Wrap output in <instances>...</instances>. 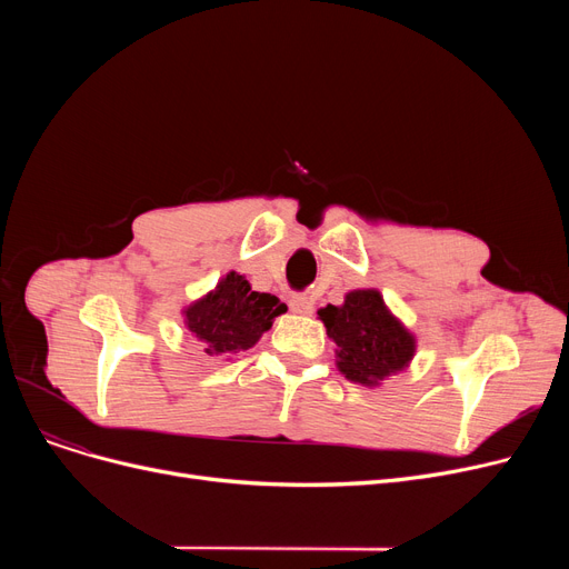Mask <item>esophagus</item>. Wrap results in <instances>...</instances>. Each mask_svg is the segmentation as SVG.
Returning <instances> with one entry per match:
<instances>
[{"mask_svg": "<svg viewBox=\"0 0 569 569\" xmlns=\"http://www.w3.org/2000/svg\"><path fill=\"white\" fill-rule=\"evenodd\" d=\"M290 309L300 316H309V313H313V302L305 295H295V297H290Z\"/></svg>", "mask_w": 569, "mask_h": 569, "instance_id": "34e87169", "label": "esophagus"}]
</instances>
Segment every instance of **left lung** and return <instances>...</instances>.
Returning <instances> with one entry per match:
<instances>
[{
    "label": "left lung",
    "instance_id": "8db88e82",
    "mask_svg": "<svg viewBox=\"0 0 569 569\" xmlns=\"http://www.w3.org/2000/svg\"><path fill=\"white\" fill-rule=\"evenodd\" d=\"M327 337L337 343V367L357 385L378 387L408 369L417 339L385 305L376 288L350 290L343 305L318 309Z\"/></svg>",
    "mask_w": 569,
    "mask_h": 569
}]
</instances>
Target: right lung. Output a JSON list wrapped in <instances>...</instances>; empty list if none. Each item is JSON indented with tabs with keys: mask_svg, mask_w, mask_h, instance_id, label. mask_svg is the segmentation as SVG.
Listing matches in <instances>:
<instances>
[{
	"mask_svg": "<svg viewBox=\"0 0 569 569\" xmlns=\"http://www.w3.org/2000/svg\"><path fill=\"white\" fill-rule=\"evenodd\" d=\"M277 295L258 292L237 272H228L214 290L184 307L187 330L202 343L209 357H232L249 350L286 313Z\"/></svg>",
	"mask_w": 569,
	"mask_h": 569,
	"instance_id": "1",
	"label": "right lung"
}]
</instances>
